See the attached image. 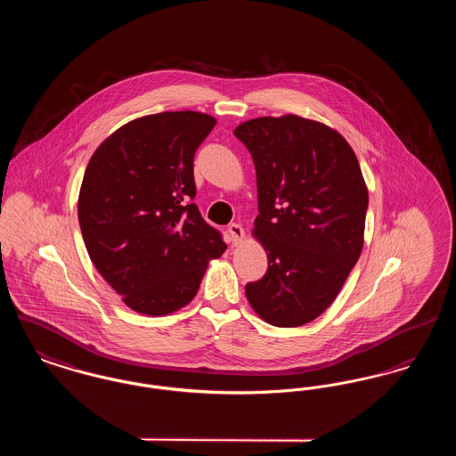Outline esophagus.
I'll list each match as a JSON object with an SVG mask.
<instances>
[{"instance_id":"esophagus-1","label":"esophagus","mask_w":456,"mask_h":456,"mask_svg":"<svg viewBox=\"0 0 456 456\" xmlns=\"http://www.w3.org/2000/svg\"><path fill=\"white\" fill-rule=\"evenodd\" d=\"M229 236H231V242L232 246H238L239 242L244 239V229L239 224H231L227 229Z\"/></svg>"}]
</instances>
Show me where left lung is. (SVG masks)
Wrapping results in <instances>:
<instances>
[{"label":"left lung","instance_id":"8db88e82","mask_svg":"<svg viewBox=\"0 0 456 456\" xmlns=\"http://www.w3.org/2000/svg\"><path fill=\"white\" fill-rule=\"evenodd\" d=\"M234 134L255 162L253 236L268 256L246 297L270 325H305L338 296L364 246L369 196L359 160L338 131L296 114L249 119Z\"/></svg>","mask_w":456,"mask_h":456}]
</instances>
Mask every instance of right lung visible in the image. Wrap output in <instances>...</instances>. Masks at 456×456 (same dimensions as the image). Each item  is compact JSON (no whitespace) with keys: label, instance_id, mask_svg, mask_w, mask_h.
Listing matches in <instances>:
<instances>
[{"label":"right lung","instance_id":"right-lung-1","mask_svg":"<svg viewBox=\"0 0 456 456\" xmlns=\"http://www.w3.org/2000/svg\"><path fill=\"white\" fill-rule=\"evenodd\" d=\"M216 118L195 110L133 119L92 155L78 195L88 256L136 313L166 316L191 303L225 242L195 198L193 157Z\"/></svg>","mask_w":456,"mask_h":456}]
</instances>
